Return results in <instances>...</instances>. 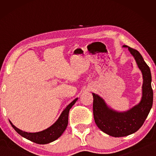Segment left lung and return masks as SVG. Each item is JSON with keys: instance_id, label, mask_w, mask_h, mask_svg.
Returning a JSON list of instances; mask_svg holds the SVG:
<instances>
[{"instance_id": "1", "label": "left lung", "mask_w": 156, "mask_h": 156, "mask_svg": "<svg viewBox=\"0 0 156 156\" xmlns=\"http://www.w3.org/2000/svg\"><path fill=\"white\" fill-rule=\"evenodd\" d=\"M128 47L143 76L142 97L140 103L126 112H118L107 106L102 98L93 94V113L95 122L100 130L113 137H123L135 133L141 127L153 105L154 93L149 67L136 49Z\"/></svg>"}]
</instances>
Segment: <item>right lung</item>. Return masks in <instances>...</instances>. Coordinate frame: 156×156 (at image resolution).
<instances>
[{
  "instance_id": "1",
  "label": "right lung",
  "mask_w": 156,
  "mask_h": 156,
  "mask_svg": "<svg viewBox=\"0 0 156 156\" xmlns=\"http://www.w3.org/2000/svg\"><path fill=\"white\" fill-rule=\"evenodd\" d=\"M78 98L73 100L62 112L61 115H60L56 122L50 127L45 129V130L36 132V133H27V132L23 131L16 127L14 125H12V123L10 121L9 122L12 125V127L14 129V130L18 134H20L21 136H23V138L37 144H44L49 143V142L56 140V139L58 138L62 135L63 132L65 131L68 125L69 112V109L72 108L73 105L75 104Z\"/></svg>"
}]
</instances>
